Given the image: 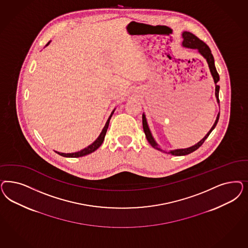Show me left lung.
<instances>
[{"label":"left lung","mask_w":248,"mask_h":248,"mask_svg":"<svg viewBox=\"0 0 248 248\" xmlns=\"http://www.w3.org/2000/svg\"><path fill=\"white\" fill-rule=\"evenodd\" d=\"M183 46L186 48H191V49H197L198 52L200 53L202 56L204 57V59L206 60L207 62L208 66H209V69H210V72L212 74V77L214 78L215 81V84H216V99H217V102L219 103V89L220 87L217 85V82L220 79L219 78V75L217 73L216 70V65H215V59H214V56L211 53V50L208 46L205 43H203L202 41L200 40L197 36H195L193 33L190 32H183ZM219 116H220V113H218L217 117H216V122L215 124L213 125V127L211 128V129L209 130L207 134L204 136V138L202 140H201L198 143L193 145L190 148H186V149H177V150H173V151H170V152H166L164 151L163 149H161L160 146L157 144V142L155 141L154 138L152 137V132L149 128L148 126V123H147V120H146V117L145 115H142V125H143V130L146 138H147V140L149 141V143L152 145V147L160 152H165V153H169V154H171V155H175V156H184V155H187V154H190L192 152L196 151L197 149H199V147H201L202 143L205 141V140L207 139L208 136L210 135V133L214 130V128H216V124L218 122L219 120Z\"/></svg>","instance_id":"8db88e82"}]
</instances>
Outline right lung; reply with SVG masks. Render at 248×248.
I'll return each mask as SVG.
<instances>
[{"instance_id":"obj_1","label":"right lung","mask_w":248,"mask_h":248,"mask_svg":"<svg viewBox=\"0 0 248 248\" xmlns=\"http://www.w3.org/2000/svg\"><path fill=\"white\" fill-rule=\"evenodd\" d=\"M50 42H51V41H50ZM50 42H48L46 46H47L48 45L50 44ZM114 111H115V109L111 112L109 118L107 120L106 125H105L104 128L102 129L100 135L98 136V138L96 139V140H95L93 143L90 144L87 148L83 149V150L80 151V152H74V153H62V152H56V153L59 154V155H61V156H63V157H66V158H78V157H83V156H86V155H88V154H90V153L95 152L96 150H97V149L101 146V144L103 143V141H104L105 136H106L107 130H108V124H109V121H110V119H111L112 115H113Z\"/></svg>"}]
</instances>
